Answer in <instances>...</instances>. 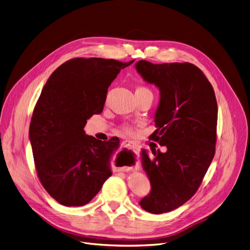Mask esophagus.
<instances>
[{
	"instance_id": "34e87169",
	"label": "esophagus",
	"mask_w": 250,
	"mask_h": 250,
	"mask_svg": "<svg viewBox=\"0 0 250 250\" xmlns=\"http://www.w3.org/2000/svg\"><path fill=\"white\" fill-rule=\"evenodd\" d=\"M123 145H124V147H126V148H128V149H132V150H134L135 149V146H134V144L132 143L131 141H129V140H125V141H123ZM124 170V169H123ZM127 170V169H126Z\"/></svg>"
}]
</instances>
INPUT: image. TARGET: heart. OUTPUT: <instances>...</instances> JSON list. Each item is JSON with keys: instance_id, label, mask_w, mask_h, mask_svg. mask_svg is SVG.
<instances>
[{"instance_id": "b5f03b06", "label": "heart", "mask_w": 250, "mask_h": 250, "mask_svg": "<svg viewBox=\"0 0 250 250\" xmlns=\"http://www.w3.org/2000/svg\"><path fill=\"white\" fill-rule=\"evenodd\" d=\"M135 92H146V93H151V91L149 90V89H147V87L146 86H138L137 89H136V91ZM152 94V93H151ZM122 130L124 131V132H126V133H132V131H133V129H132L130 126H128V125H125V126H123L122 127Z\"/></svg>"}]
</instances>
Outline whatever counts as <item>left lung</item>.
I'll return each mask as SVG.
<instances>
[{"mask_svg": "<svg viewBox=\"0 0 250 250\" xmlns=\"http://www.w3.org/2000/svg\"><path fill=\"white\" fill-rule=\"evenodd\" d=\"M137 72L160 93L151 140L167 151H141V164L151 189L139 202L152 214L172 211L192 198L215 154L218 107L213 86L188 62L153 64L139 61Z\"/></svg>", "mask_w": 250, "mask_h": 250, "instance_id": "left-lung-1", "label": "left lung"}]
</instances>
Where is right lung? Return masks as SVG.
I'll use <instances>...</instances> for the list:
<instances>
[{
	"mask_svg": "<svg viewBox=\"0 0 250 250\" xmlns=\"http://www.w3.org/2000/svg\"><path fill=\"white\" fill-rule=\"evenodd\" d=\"M133 62L73 58L57 67L43 87L29 139L43 188L63 206L87 204L112 175L120 141L96 139L83 128L94 114L102 113L109 85Z\"/></svg>",
	"mask_w": 250,
	"mask_h": 250,
	"instance_id": "right-lung-1",
	"label": "right lung"
}]
</instances>
